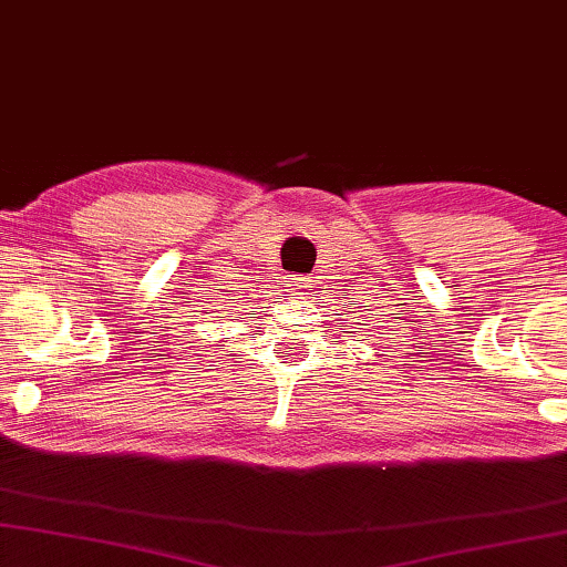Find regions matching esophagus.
<instances>
[{
  "instance_id": "obj_1",
  "label": "esophagus",
  "mask_w": 567,
  "mask_h": 567,
  "mask_svg": "<svg viewBox=\"0 0 567 567\" xmlns=\"http://www.w3.org/2000/svg\"><path fill=\"white\" fill-rule=\"evenodd\" d=\"M287 280H290L292 295H300V297L310 295V290L315 287V280H312V277H307V275H290Z\"/></svg>"
}]
</instances>
